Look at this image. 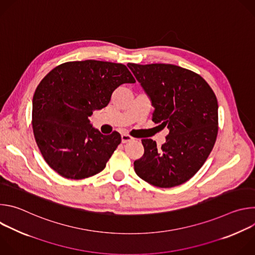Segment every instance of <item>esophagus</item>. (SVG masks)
Segmentation results:
<instances>
[{"label": "esophagus", "mask_w": 255, "mask_h": 255, "mask_svg": "<svg viewBox=\"0 0 255 255\" xmlns=\"http://www.w3.org/2000/svg\"><path fill=\"white\" fill-rule=\"evenodd\" d=\"M121 139H122V143H127V142H130L132 141L134 138L128 134H122L121 136Z\"/></svg>", "instance_id": "esophagus-1"}]
</instances>
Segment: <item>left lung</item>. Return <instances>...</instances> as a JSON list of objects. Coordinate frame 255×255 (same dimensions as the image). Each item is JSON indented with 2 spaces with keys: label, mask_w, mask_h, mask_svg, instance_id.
<instances>
[{
  "label": "left lung",
  "mask_w": 255,
  "mask_h": 255,
  "mask_svg": "<svg viewBox=\"0 0 255 255\" xmlns=\"http://www.w3.org/2000/svg\"><path fill=\"white\" fill-rule=\"evenodd\" d=\"M149 96L152 121L169 129L157 148L142 139L144 154L134 161L137 175L158 188L186 183L203 166L218 134V102L208 83L196 72L173 64L128 63Z\"/></svg>",
  "instance_id": "obj_1"
}]
</instances>
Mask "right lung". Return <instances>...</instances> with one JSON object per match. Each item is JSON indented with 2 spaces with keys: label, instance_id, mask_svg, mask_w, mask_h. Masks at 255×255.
<instances>
[{
  "label": "right lung",
  "instance_id": "obj_1",
  "mask_svg": "<svg viewBox=\"0 0 255 255\" xmlns=\"http://www.w3.org/2000/svg\"><path fill=\"white\" fill-rule=\"evenodd\" d=\"M136 81L126 65L100 60L68 61L50 70L33 97L32 128L46 163L68 179L101 172L121 135H103L89 117L123 84Z\"/></svg>",
  "mask_w": 255,
  "mask_h": 255
}]
</instances>
